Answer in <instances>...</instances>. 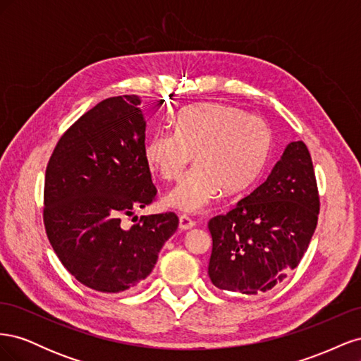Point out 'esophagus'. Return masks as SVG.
<instances>
[{
  "label": "esophagus",
  "mask_w": 361,
  "mask_h": 361,
  "mask_svg": "<svg viewBox=\"0 0 361 361\" xmlns=\"http://www.w3.org/2000/svg\"><path fill=\"white\" fill-rule=\"evenodd\" d=\"M195 226V223L191 220L190 216L187 215H180L179 216V227L180 231H190V228H192Z\"/></svg>",
  "instance_id": "1"
}]
</instances>
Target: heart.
<instances>
[{"label":"heart","instance_id":"obj_1","mask_svg":"<svg viewBox=\"0 0 361 361\" xmlns=\"http://www.w3.org/2000/svg\"><path fill=\"white\" fill-rule=\"evenodd\" d=\"M272 133L265 120L241 108L206 102L179 111L174 134L157 130L145 154L158 176L176 182L195 155V166L164 197L169 209L195 214L221 197L224 190L243 194L265 171Z\"/></svg>","mask_w":361,"mask_h":361}]
</instances>
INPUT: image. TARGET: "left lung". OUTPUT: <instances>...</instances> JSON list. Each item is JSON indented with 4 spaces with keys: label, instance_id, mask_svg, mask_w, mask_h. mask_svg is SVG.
Listing matches in <instances>:
<instances>
[{
    "label": "left lung",
    "instance_id": "obj_1",
    "mask_svg": "<svg viewBox=\"0 0 361 361\" xmlns=\"http://www.w3.org/2000/svg\"><path fill=\"white\" fill-rule=\"evenodd\" d=\"M318 214L312 157L302 141H292L264 183L207 223L214 286L247 295L271 290L298 267Z\"/></svg>",
    "mask_w": 361,
    "mask_h": 361
}]
</instances>
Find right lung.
<instances>
[{
  "label": "right lung",
  "mask_w": 361,
  "mask_h": 361,
  "mask_svg": "<svg viewBox=\"0 0 361 361\" xmlns=\"http://www.w3.org/2000/svg\"><path fill=\"white\" fill-rule=\"evenodd\" d=\"M140 104L138 96L126 94L93 106L63 134L47 167L49 243L64 268L97 292H123L143 281L179 224L167 212L122 227L123 215L157 195Z\"/></svg>",
  "instance_id": "1"
}]
</instances>
